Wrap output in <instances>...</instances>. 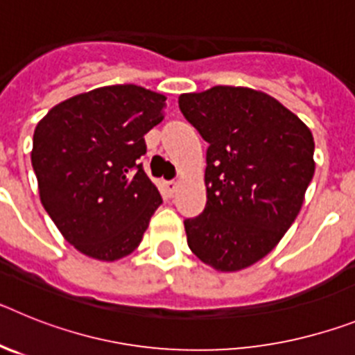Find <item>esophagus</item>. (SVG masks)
Segmentation results:
<instances>
[{
    "label": "esophagus",
    "mask_w": 355,
    "mask_h": 355,
    "mask_svg": "<svg viewBox=\"0 0 355 355\" xmlns=\"http://www.w3.org/2000/svg\"><path fill=\"white\" fill-rule=\"evenodd\" d=\"M175 188H178V181H167V190L168 193H174L175 192Z\"/></svg>",
    "instance_id": "obj_1"
}]
</instances>
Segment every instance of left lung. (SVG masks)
<instances>
[{
  "instance_id": "8db88e82",
  "label": "left lung",
  "mask_w": 355,
  "mask_h": 355,
  "mask_svg": "<svg viewBox=\"0 0 355 355\" xmlns=\"http://www.w3.org/2000/svg\"><path fill=\"white\" fill-rule=\"evenodd\" d=\"M209 144L205 211L184 220L188 247L220 272L259 261L299 215L315 174L309 128L277 99L245 87L180 96Z\"/></svg>"
}]
</instances>
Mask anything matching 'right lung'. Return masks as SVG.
Returning <instances> with one entry per match:
<instances>
[{
	"instance_id": "add662e5",
	"label": "right lung",
	"mask_w": 355,
	"mask_h": 355,
	"mask_svg": "<svg viewBox=\"0 0 355 355\" xmlns=\"http://www.w3.org/2000/svg\"><path fill=\"white\" fill-rule=\"evenodd\" d=\"M165 99L137 85H110L56 105L37 124L31 165L40 200L85 256L115 261L131 254L162 205L140 156Z\"/></svg>"
}]
</instances>
